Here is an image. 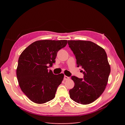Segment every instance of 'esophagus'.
<instances>
[{"label":"esophagus","instance_id":"34e87169","mask_svg":"<svg viewBox=\"0 0 125 125\" xmlns=\"http://www.w3.org/2000/svg\"><path fill=\"white\" fill-rule=\"evenodd\" d=\"M69 78H70L69 77L66 76V75H65V76H64L63 79H64V80H68V79H69Z\"/></svg>","mask_w":125,"mask_h":125}]
</instances>
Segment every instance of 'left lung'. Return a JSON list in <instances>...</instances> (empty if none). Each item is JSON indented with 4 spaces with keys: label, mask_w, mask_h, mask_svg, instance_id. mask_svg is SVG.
Here are the masks:
<instances>
[{
    "label": "left lung",
    "mask_w": 125,
    "mask_h": 125,
    "mask_svg": "<svg viewBox=\"0 0 125 125\" xmlns=\"http://www.w3.org/2000/svg\"><path fill=\"white\" fill-rule=\"evenodd\" d=\"M69 47L80 67L84 78L73 76V88L69 90L70 97L83 105L95 101L106 88L111 73L107 54L104 49L92 42L81 40L68 41Z\"/></svg>",
    "instance_id": "8db88e82"
}]
</instances>
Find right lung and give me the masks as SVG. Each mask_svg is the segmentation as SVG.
Segmentation results:
<instances>
[{"label":"right lung","instance_id":"add662e5","mask_svg":"<svg viewBox=\"0 0 125 125\" xmlns=\"http://www.w3.org/2000/svg\"><path fill=\"white\" fill-rule=\"evenodd\" d=\"M67 44V40L37 41L21 54L16 71L18 81L22 91L34 103H45L55 97L64 74L55 75L48 68Z\"/></svg>","mask_w":125,"mask_h":125}]
</instances>
